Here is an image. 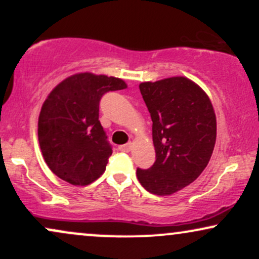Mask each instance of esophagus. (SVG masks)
Listing matches in <instances>:
<instances>
[{"instance_id":"34e87169","label":"esophagus","mask_w":259,"mask_h":259,"mask_svg":"<svg viewBox=\"0 0 259 259\" xmlns=\"http://www.w3.org/2000/svg\"><path fill=\"white\" fill-rule=\"evenodd\" d=\"M130 148H132V144H125V145H120L119 146V151H121V152H129Z\"/></svg>"}]
</instances>
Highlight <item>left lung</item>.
I'll use <instances>...</instances> for the list:
<instances>
[{
	"instance_id": "left-lung-1",
	"label": "left lung",
	"mask_w": 259,
	"mask_h": 259,
	"mask_svg": "<svg viewBox=\"0 0 259 259\" xmlns=\"http://www.w3.org/2000/svg\"><path fill=\"white\" fill-rule=\"evenodd\" d=\"M140 92L152 119L156 162L136 170L148 192L171 195L207 167L217 138L214 109L198 85L184 76L141 82Z\"/></svg>"
}]
</instances>
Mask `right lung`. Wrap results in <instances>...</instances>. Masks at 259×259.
Listing matches in <instances>:
<instances>
[{
  "label": "right lung",
  "mask_w": 259,
  "mask_h": 259,
  "mask_svg": "<svg viewBox=\"0 0 259 259\" xmlns=\"http://www.w3.org/2000/svg\"><path fill=\"white\" fill-rule=\"evenodd\" d=\"M125 88L121 79L80 73L53 89L41 108L37 129L52 173L81 186L103 174L113 151L99 120L100 101L107 92Z\"/></svg>",
  "instance_id": "1"
}]
</instances>
